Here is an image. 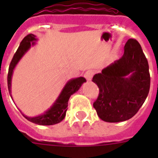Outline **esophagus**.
<instances>
[{
    "mask_svg": "<svg viewBox=\"0 0 158 158\" xmlns=\"http://www.w3.org/2000/svg\"><path fill=\"white\" fill-rule=\"evenodd\" d=\"M93 74H94V72L92 71V70H88V71H86L85 73L84 76H85V78L87 79V80L90 81L91 79H92V76H93Z\"/></svg>",
    "mask_w": 158,
    "mask_h": 158,
    "instance_id": "34e87169",
    "label": "esophagus"
}]
</instances>
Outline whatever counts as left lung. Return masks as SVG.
I'll return each mask as SVG.
<instances>
[{
	"instance_id": "8db88e82",
	"label": "left lung",
	"mask_w": 158,
	"mask_h": 158,
	"mask_svg": "<svg viewBox=\"0 0 158 158\" xmlns=\"http://www.w3.org/2000/svg\"><path fill=\"white\" fill-rule=\"evenodd\" d=\"M124 55L92 78L99 89L93 103L98 117L107 122H124L142 106L150 90L148 60L141 45L129 39Z\"/></svg>"
}]
</instances>
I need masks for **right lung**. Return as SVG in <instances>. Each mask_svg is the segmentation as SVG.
<instances>
[{"label": "right lung", "mask_w": 158, "mask_h": 158, "mask_svg": "<svg viewBox=\"0 0 158 158\" xmlns=\"http://www.w3.org/2000/svg\"><path fill=\"white\" fill-rule=\"evenodd\" d=\"M36 40H37L36 36L32 34V33L25 36L20 43L17 52H15L12 60H11L10 66H9L8 75H7V85H8L9 93H10L11 98H12V95L10 94L11 79H12V74L14 68H15L16 65L18 63V62L20 61V59L23 57V56L30 48L31 45H34V41ZM85 82H86V79L83 77L76 78V79L69 80L66 84L64 88L62 90L61 93L60 94L59 97L56 100L55 102L53 103V105L51 106L50 109H49L43 114L36 116V117H28V116L23 114V113L22 114L24 116L25 118L27 119L28 121L40 125H52L60 123L64 119L65 116H66V111L68 109V102H69L70 96L76 92H77L81 87L82 84Z\"/></svg>", "instance_id": "obj_1"}]
</instances>
